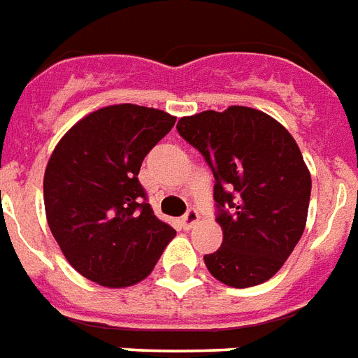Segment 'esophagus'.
Segmentation results:
<instances>
[{
  "mask_svg": "<svg viewBox=\"0 0 358 358\" xmlns=\"http://www.w3.org/2000/svg\"><path fill=\"white\" fill-rule=\"evenodd\" d=\"M197 222H199V213H197L195 208H189V210L182 216V226H184V229H192Z\"/></svg>",
  "mask_w": 358,
  "mask_h": 358,
  "instance_id": "34e87169",
  "label": "esophagus"
}]
</instances>
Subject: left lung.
I'll use <instances>...</instances> for the list:
<instances>
[{"label": "left lung", "mask_w": 358, "mask_h": 358, "mask_svg": "<svg viewBox=\"0 0 358 358\" xmlns=\"http://www.w3.org/2000/svg\"><path fill=\"white\" fill-rule=\"evenodd\" d=\"M176 129L214 174L224 241L205 254L208 271L233 288L266 282L306 229L311 174L296 140L279 121L245 106L182 117Z\"/></svg>", "instance_id": "8db88e82"}]
</instances>
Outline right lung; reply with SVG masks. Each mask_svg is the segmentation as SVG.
<instances>
[{
    "mask_svg": "<svg viewBox=\"0 0 358 358\" xmlns=\"http://www.w3.org/2000/svg\"><path fill=\"white\" fill-rule=\"evenodd\" d=\"M174 121L155 108L108 106L78 121L55 148L45 169V213L85 279L108 288L136 285L174 239L138 182L142 161Z\"/></svg>",
    "mask_w": 358,
    "mask_h": 358,
    "instance_id": "add662e5",
    "label": "right lung"
}]
</instances>
